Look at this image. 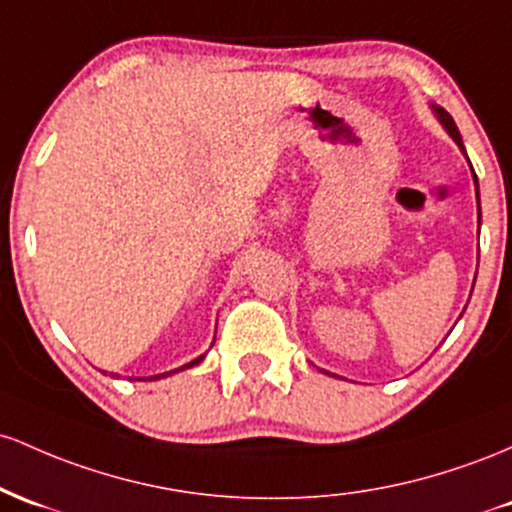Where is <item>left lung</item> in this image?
Segmentation results:
<instances>
[{
	"mask_svg": "<svg viewBox=\"0 0 512 512\" xmlns=\"http://www.w3.org/2000/svg\"><path fill=\"white\" fill-rule=\"evenodd\" d=\"M430 111H433V116L438 118V123L442 125V128H445V132L447 135L452 137V140L457 142V147L462 149V154L464 157H467V149H464V145H462V135H459V130H457V125H455V120H452V116L450 113L445 111V108L442 106H435V103H430ZM469 162V159H467ZM472 166V164H469ZM472 174H474V169H472ZM474 191H476V205H479V220H481V200H479V181H476V174H474ZM321 372H326V370H321ZM326 375H331V372H326Z\"/></svg>",
	"mask_w": 512,
	"mask_h": 512,
	"instance_id": "8db88e82",
	"label": "left lung"
}]
</instances>
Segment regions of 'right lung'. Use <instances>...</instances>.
<instances>
[{"instance_id": "1", "label": "right lung", "mask_w": 512, "mask_h": 512, "mask_svg": "<svg viewBox=\"0 0 512 512\" xmlns=\"http://www.w3.org/2000/svg\"><path fill=\"white\" fill-rule=\"evenodd\" d=\"M203 358H205V353L203 355H198V358L195 360H191V363H186V365H181V367H176V370H169V372H162V375H152V377H130V380H142V382H154V380H164V377H171V375H176V372H181V370H191V367H195V365H200L203 363ZM113 377H118L116 372H111Z\"/></svg>"}]
</instances>
